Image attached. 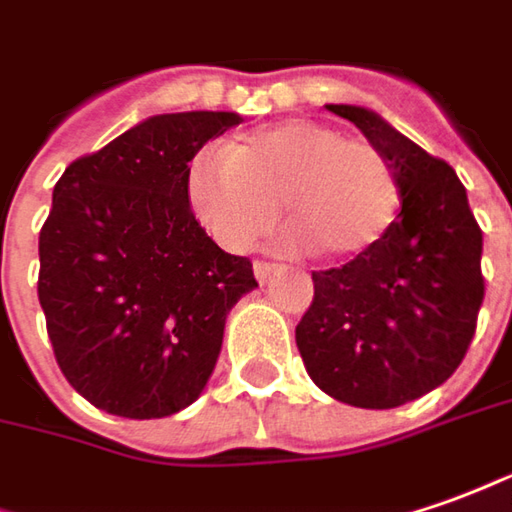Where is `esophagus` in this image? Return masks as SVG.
Instances as JSON below:
<instances>
[{
  "label": "esophagus",
  "instance_id": "1",
  "mask_svg": "<svg viewBox=\"0 0 512 512\" xmlns=\"http://www.w3.org/2000/svg\"><path fill=\"white\" fill-rule=\"evenodd\" d=\"M277 271H280V266H274V263H266V260H255L257 283H266V280H271V277H274Z\"/></svg>",
  "mask_w": 512,
  "mask_h": 512
}]
</instances>
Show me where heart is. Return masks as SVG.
I'll list each match as a JSON object with an SVG mask.
<instances>
[{"label": "heart", "mask_w": 512, "mask_h": 512, "mask_svg": "<svg viewBox=\"0 0 512 512\" xmlns=\"http://www.w3.org/2000/svg\"><path fill=\"white\" fill-rule=\"evenodd\" d=\"M187 198L235 252L269 232L283 201L285 227L305 252L333 263L370 255L401 207L384 156L314 120L257 128L227 142L221 156H198L187 170Z\"/></svg>", "instance_id": "b5f03b06"}]
</instances>
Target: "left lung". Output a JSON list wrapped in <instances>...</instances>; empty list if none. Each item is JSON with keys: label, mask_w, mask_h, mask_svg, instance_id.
<instances>
[{"label": "left lung", "mask_w": 512, "mask_h": 512, "mask_svg": "<svg viewBox=\"0 0 512 512\" xmlns=\"http://www.w3.org/2000/svg\"><path fill=\"white\" fill-rule=\"evenodd\" d=\"M392 170L401 210L370 255L314 271L297 347L316 387L358 409H395L446 384L485 300L482 229L443 159L364 106L328 103Z\"/></svg>", "instance_id": "left-lung-1"}]
</instances>
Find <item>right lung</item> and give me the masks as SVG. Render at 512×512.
I'll return each instance as SVG.
<instances>
[{
    "mask_svg": "<svg viewBox=\"0 0 512 512\" xmlns=\"http://www.w3.org/2000/svg\"><path fill=\"white\" fill-rule=\"evenodd\" d=\"M238 123L235 111L156 114L52 190L38 302L66 381L109 415L151 420L196 401L227 314L257 288L252 263L212 241L187 198L193 156Z\"/></svg>",
    "mask_w": 512,
    "mask_h": 512,
    "instance_id": "add662e5",
    "label": "right lung"
}]
</instances>
